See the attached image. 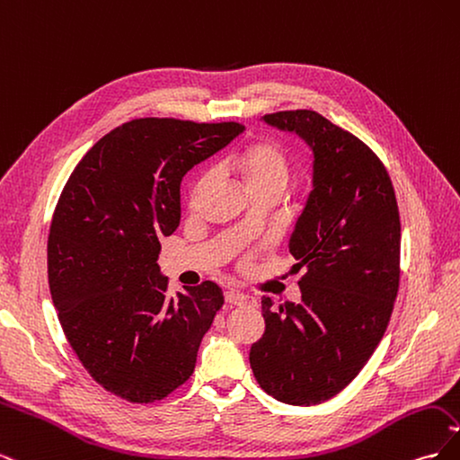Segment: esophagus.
Segmentation results:
<instances>
[{
  "label": "esophagus",
  "instance_id": "obj_1",
  "mask_svg": "<svg viewBox=\"0 0 460 460\" xmlns=\"http://www.w3.org/2000/svg\"><path fill=\"white\" fill-rule=\"evenodd\" d=\"M225 299H226V303H228V305H238V307H242V305H255V299H253L252 296L240 294V291H235V289L226 291Z\"/></svg>",
  "mask_w": 460,
  "mask_h": 460
}]
</instances>
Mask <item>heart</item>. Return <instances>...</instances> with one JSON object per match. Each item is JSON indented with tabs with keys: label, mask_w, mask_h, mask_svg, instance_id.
Returning <instances> with one entry per match:
<instances>
[{
	"label": "heart",
	"mask_w": 460,
	"mask_h": 460,
	"mask_svg": "<svg viewBox=\"0 0 460 460\" xmlns=\"http://www.w3.org/2000/svg\"><path fill=\"white\" fill-rule=\"evenodd\" d=\"M291 157L288 147L274 140V137L262 136L257 140L247 142L240 149L234 151L232 155V166L238 171L247 184L249 191L257 196L262 191H280L286 184L289 174ZM213 182L211 172H203L198 182L191 188V207H196L203 191ZM253 262V253H247L240 267L249 269Z\"/></svg>",
	"instance_id": "obj_1"
}]
</instances>
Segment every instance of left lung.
<instances>
[{
  "label": "left lung",
  "instance_id": "8db88e82",
  "mask_svg": "<svg viewBox=\"0 0 460 460\" xmlns=\"http://www.w3.org/2000/svg\"><path fill=\"white\" fill-rule=\"evenodd\" d=\"M264 120L299 134L314 153L313 191L289 240L301 303L262 297L264 333L249 363L259 385L288 405L338 395L384 338L399 289L401 220L380 157L311 109Z\"/></svg>",
  "mask_w": 460,
  "mask_h": 460
}]
</instances>
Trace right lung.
I'll return each instance as SVG.
<instances>
[{
  "instance_id": "1",
  "label": "right lung",
  "mask_w": 460,
  "mask_h": 460,
  "mask_svg": "<svg viewBox=\"0 0 460 460\" xmlns=\"http://www.w3.org/2000/svg\"><path fill=\"white\" fill-rule=\"evenodd\" d=\"M245 130L240 122L134 119L76 164L55 207L48 280L68 345L92 378L128 402L182 385L225 305L207 280L166 296L161 240L180 225V182Z\"/></svg>"
}]
</instances>
